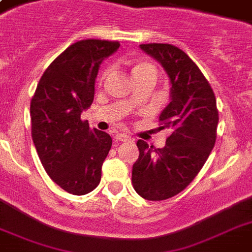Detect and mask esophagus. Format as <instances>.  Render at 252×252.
Returning a JSON list of instances; mask_svg holds the SVG:
<instances>
[{
    "label": "esophagus",
    "instance_id": "1",
    "mask_svg": "<svg viewBox=\"0 0 252 252\" xmlns=\"http://www.w3.org/2000/svg\"><path fill=\"white\" fill-rule=\"evenodd\" d=\"M128 140H130V136H128V134H126V133H118L116 136H115V141L116 142L128 141Z\"/></svg>",
    "mask_w": 252,
    "mask_h": 252
}]
</instances>
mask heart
Returning <instances> with one entry per match:
<instances>
[{
  "instance_id": "1",
  "label": "heart",
  "mask_w": 252,
  "mask_h": 252,
  "mask_svg": "<svg viewBox=\"0 0 252 252\" xmlns=\"http://www.w3.org/2000/svg\"><path fill=\"white\" fill-rule=\"evenodd\" d=\"M132 73H133V77L141 76V74H145V73H156L157 74V70L154 68V65H152L150 63H146V61H138L133 65V69H132ZM108 76V69H104L102 73H100V81L106 80V77Z\"/></svg>"
}]
</instances>
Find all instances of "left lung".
Masks as SVG:
<instances>
[{"instance_id":"left-lung-1","label":"left lung","mask_w":252,"mask_h":252,"mask_svg":"<svg viewBox=\"0 0 252 252\" xmlns=\"http://www.w3.org/2000/svg\"><path fill=\"white\" fill-rule=\"evenodd\" d=\"M140 48L161 63L171 82V102L159 116L161 129L170 132L165 148L138 140L132 168L134 191L159 201L183 191L203 168L217 138L219 110L211 85L187 53L163 43Z\"/></svg>"}]
</instances>
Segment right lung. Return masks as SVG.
Here are the masks:
<instances>
[{"label":"right lung","mask_w":252,"mask_h":252,"mask_svg":"<svg viewBox=\"0 0 252 252\" xmlns=\"http://www.w3.org/2000/svg\"><path fill=\"white\" fill-rule=\"evenodd\" d=\"M119 41L85 39L69 45L43 73L31 99V136L49 178L73 195L98 187L112 145L106 132L91 129L82 111L94 100L95 78Z\"/></svg>","instance_id":"1"}]
</instances>
